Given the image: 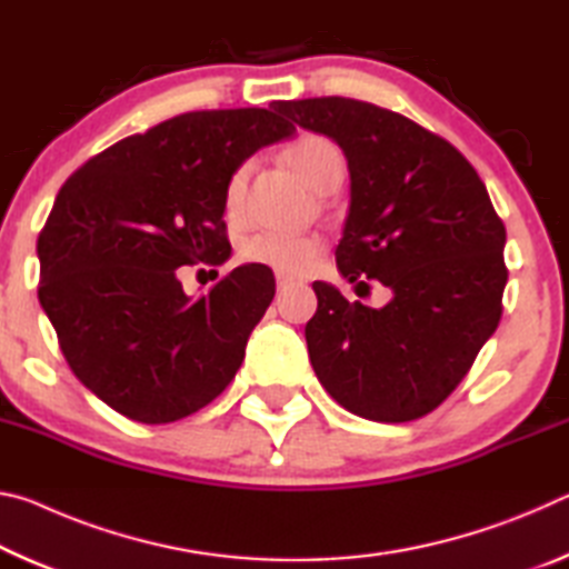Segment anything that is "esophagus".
<instances>
[{"mask_svg":"<svg viewBox=\"0 0 569 569\" xmlns=\"http://www.w3.org/2000/svg\"><path fill=\"white\" fill-rule=\"evenodd\" d=\"M276 283H278V291H283L286 286L293 283V278L291 276H283V273H276Z\"/></svg>","mask_w":569,"mask_h":569,"instance_id":"1","label":"esophagus"}]
</instances>
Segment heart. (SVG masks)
<instances>
[{"label": "heart", "mask_w": 569, "mask_h": 569, "mask_svg": "<svg viewBox=\"0 0 569 569\" xmlns=\"http://www.w3.org/2000/svg\"><path fill=\"white\" fill-rule=\"evenodd\" d=\"M283 160L293 168L306 186L319 192H329L343 178V152L331 138L319 132H303L283 150ZM248 186V166L233 170L226 182V208L238 213L243 206ZM323 243L316 236H281V233H258L250 236L240 246V256L248 263L271 268L283 276H301L319 261Z\"/></svg>", "instance_id": "b5f03b06"}]
</instances>
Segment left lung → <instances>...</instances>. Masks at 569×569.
<instances>
[{
  "instance_id": "obj_1",
  "label": "left lung",
  "mask_w": 569,
  "mask_h": 569,
  "mask_svg": "<svg viewBox=\"0 0 569 569\" xmlns=\"http://www.w3.org/2000/svg\"><path fill=\"white\" fill-rule=\"evenodd\" d=\"M276 110L343 150L351 206L336 266L356 288L379 281L393 293L371 308L313 283L316 377L356 417L419 419L459 387L502 319L505 223L469 160L399 112L349 98Z\"/></svg>"
}]
</instances>
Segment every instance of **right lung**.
I'll use <instances>...</instances> for the list:
<instances>
[{
    "mask_svg": "<svg viewBox=\"0 0 569 569\" xmlns=\"http://www.w3.org/2000/svg\"><path fill=\"white\" fill-rule=\"evenodd\" d=\"M293 130L276 108L186 112L114 142L57 192L37 296L74 377L122 417L178 421L233 381L273 301L271 268L238 266L200 298L176 271L228 261L226 182Z\"/></svg>",
    "mask_w": 569,
    "mask_h": 569,
    "instance_id": "right-lung-1",
    "label": "right lung"
}]
</instances>
